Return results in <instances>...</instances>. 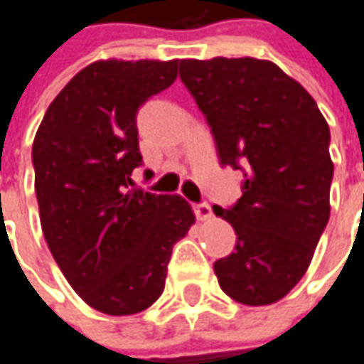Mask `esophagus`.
Returning a JSON list of instances; mask_svg holds the SVG:
<instances>
[{"instance_id":"34e87169","label":"esophagus","mask_w":364,"mask_h":364,"mask_svg":"<svg viewBox=\"0 0 364 364\" xmlns=\"http://www.w3.org/2000/svg\"><path fill=\"white\" fill-rule=\"evenodd\" d=\"M193 212L198 216V220H210L212 218V208L208 202H200L193 205Z\"/></svg>"}]
</instances>
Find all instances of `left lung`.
Masks as SVG:
<instances>
[{
  "instance_id": "obj_1",
  "label": "left lung",
  "mask_w": 364,
  "mask_h": 364,
  "mask_svg": "<svg viewBox=\"0 0 364 364\" xmlns=\"http://www.w3.org/2000/svg\"><path fill=\"white\" fill-rule=\"evenodd\" d=\"M179 75L212 129L243 196L214 214L237 245L214 264L220 289L243 305H272L305 276L330 220V127L309 92L266 59H181Z\"/></svg>"
}]
</instances>
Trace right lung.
Here are the masks:
<instances>
[{"label": "right lung", "mask_w": 364, "mask_h": 364, "mask_svg": "<svg viewBox=\"0 0 364 364\" xmlns=\"http://www.w3.org/2000/svg\"><path fill=\"white\" fill-rule=\"evenodd\" d=\"M173 61H95L49 105L33 144L45 241L92 309L132 315L164 290L173 245L196 223L181 196L129 189L138 109L177 80Z\"/></svg>", "instance_id": "add662e5"}]
</instances>
